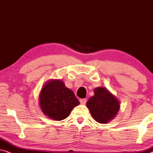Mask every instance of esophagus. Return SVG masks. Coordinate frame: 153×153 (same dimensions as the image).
<instances>
[{"mask_svg":"<svg viewBox=\"0 0 153 153\" xmlns=\"http://www.w3.org/2000/svg\"><path fill=\"white\" fill-rule=\"evenodd\" d=\"M79 101H80V103L81 104H85V103H86V100L85 99H81Z\"/></svg>","mask_w":153,"mask_h":153,"instance_id":"1","label":"esophagus"}]
</instances>
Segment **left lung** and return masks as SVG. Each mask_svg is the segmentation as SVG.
<instances>
[{
    "instance_id": "obj_1",
    "label": "left lung",
    "mask_w": 153,
    "mask_h": 153,
    "mask_svg": "<svg viewBox=\"0 0 153 153\" xmlns=\"http://www.w3.org/2000/svg\"><path fill=\"white\" fill-rule=\"evenodd\" d=\"M94 93L86 102V106L94 120L106 124L116 117L120 109V102L104 87L96 88Z\"/></svg>"
}]
</instances>
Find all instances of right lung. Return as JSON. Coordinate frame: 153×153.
Here are the masks:
<instances>
[{"mask_svg":"<svg viewBox=\"0 0 153 153\" xmlns=\"http://www.w3.org/2000/svg\"><path fill=\"white\" fill-rule=\"evenodd\" d=\"M39 102L44 114L55 120H64L73 108L79 104L73 91L59 79L45 83L41 90Z\"/></svg>","mask_w":153,"mask_h":153,"instance_id":"obj_1","label":"right lung"}]
</instances>
